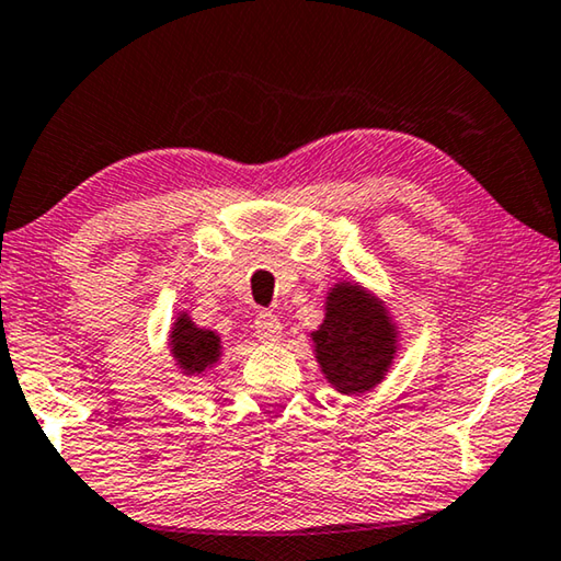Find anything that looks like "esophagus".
Returning a JSON list of instances; mask_svg holds the SVG:
<instances>
[{"label":"esophagus","mask_w":561,"mask_h":561,"mask_svg":"<svg viewBox=\"0 0 561 561\" xmlns=\"http://www.w3.org/2000/svg\"><path fill=\"white\" fill-rule=\"evenodd\" d=\"M254 332L262 342H277L282 336V322L272 312H260L254 319Z\"/></svg>","instance_id":"obj_1"}]
</instances>
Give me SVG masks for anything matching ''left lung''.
<instances>
[{
	"label": "left lung",
	"instance_id": "left-lung-1",
	"mask_svg": "<svg viewBox=\"0 0 561 561\" xmlns=\"http://www.w3.org/2000/svg\"><path fill=\"white\" fill-rule=\"evenodd\" d=\"M312 342L329 385L342 394H362L392 367L397 327L385 301L359 284L340 282L329 289L324 322L312 332Z\"/></svg>",
	"mask_w": 561,
	"mask_h": 561
}]
</instances>
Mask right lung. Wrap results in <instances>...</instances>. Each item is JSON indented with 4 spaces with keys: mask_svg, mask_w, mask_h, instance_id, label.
<instances>
[{
    "mask_svg": "<svg viewBox=\"0 0 561 561\" xmlns=\"http://www.w3.org/2000/svg\"><path fill=\"white\" fill-rule=\"evenodd\" d=\"M169 352L184 375H204L215 367L221 357V340L211 329H202L182 312L174 319L172 334H169Z\"/></svg>",
    "mask_w": 561,
    "mask_h": 561,
    "instance_id": "obj_1",
    "label": "right lung"
}]
</instances>
